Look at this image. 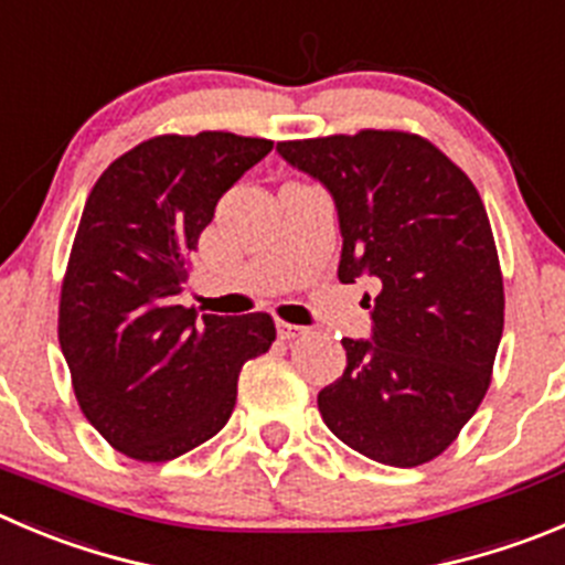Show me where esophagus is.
<instances>
[{
    "instance_id": "34e87169",
    "label": "esophagus",
    "mask_w": 565,
    "mask_h": 565,
    "mask_svg": "<svg viewBox=\"0 0 565 565\" xmlns=\"http://www.w3.org/2000/svg\"><path fill=\"white\" fill-rule=\"evenodd\" d=\"M305 332H308V327L288 324V321H277V335L282 338V341H294V338L305 335Z\"/></svg>"
}]
</instances>
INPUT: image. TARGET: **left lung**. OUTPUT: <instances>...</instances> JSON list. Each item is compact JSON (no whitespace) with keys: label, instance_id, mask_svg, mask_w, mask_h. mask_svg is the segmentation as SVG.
I'll return each instance as SVG.
<instances>
[{"label":"left lung","instance_id":"8db88e82","mask_svg":"<svg viewBox=\"0 0 565 565\" xmlns=\"http://www.w3.org/2000/svg\"><path fill=\"white\" fill-rule=\"evenodd\" d=\"M277 152L335 199L338 279L380 282L366 297L372 341H341L347 369L319 391L321 418L377 463H429L480 407L504 327L502 268L480 193L413 132L279 141Z\"/></svg>","mask_w":565,"mask_h":565}]
</instances>
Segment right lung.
Masks as SVG:
<instances>
[{
    "label": "right lung",
    "mask_w": 565,
    "mask_h": 565,
    "mask_svg": "<svg viewBox=\"0 0 565 565\" xmlns=\"http://www.w3.org/2000/svg\"><path fill=\"white\" fill-rule=\"evenodd\" d=\"M266 138L154 136L90 188L61 286L57 338L79 411L121 455L163 463L227 424L246 360L277 338L268 313L177 305L199 235Z\"/></svg>",
    "instance_id": "1"
}]
</instances>
